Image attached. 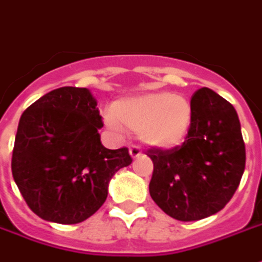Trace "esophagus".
<instances>
[{
    "mask_svg": "<svg viewBox=\"0 0 262 262\" xmlns=\"http://www.w3.org/2000/svg\"><path fill=\"white\" fill-rule=\"evenodd\" d=\"M129 153H130L133 159H136V157H139L142 154V150H140V147L137 144H132L130 147H129Z\"/></svg>",
    "mask_w": 262,
    "mask_h": 262,
    "instance_id": "1",
    "label": "esophagus"
}]
</instances>
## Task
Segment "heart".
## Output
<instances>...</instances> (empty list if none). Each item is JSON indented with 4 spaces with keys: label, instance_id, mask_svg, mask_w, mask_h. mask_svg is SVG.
Wrapping results in <instances>:
<instances>
[{
    "label": "heart",
    "instance_id": "heart-1",
    "mask_svg": "<svg viewBox=\"0 0 262 262\" xmlns=\"http://www.w3.org/2000/svg\"><path fill=\"white\" fill-rule=\"evenodd\" d=\"M192 109L187 99L172 92H154L116 102L108 116L111 127L139 132L140 139L156 147H172L191 125Z\"/></svg>",
    "mask_w": 262,
    "mask_h": 262
}]
</instances>
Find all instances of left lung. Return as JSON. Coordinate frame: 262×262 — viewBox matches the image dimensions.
<instances>
[{
  "instance_id": "left-lung-1",
  "label": "left lung",
  "mask_w": 262,
  "mask_h": 262,
  "mask_svg": "<svg viewBox=\"0 0 262 262\" xmlns=\"http://www.w3.org/2000/svg\"><path fill=\"white\" fill-rule=\"evenodd\" d=\"M191 125L172 148H148L150 195L181 222L217 213L236 192L246 167V146L234 106L206 86L191 98Z\"/></svg>"
}]
</instances>
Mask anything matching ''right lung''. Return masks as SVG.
Returning a JSON list of instances; mask_svg holds the SVG:
<instances>
[{
	"label": "right lung",
	"mask_w": 262,
	"mask_h": 262,
	"mask_svg": "<svg viewBox=\"0 0 262 262\" xmlns=\"http://www.w3.org/2000/svg\"><path fill=\"white\" fill-rule=\"evenodd\" d=\"M97 101L86 88L61 86L26 108L15 136L12 176L39 217L75 225L108 196L115 172L132 163L126 147H103Z\"/></svg>",
	"instance_id": "1"
}]
</instances>
